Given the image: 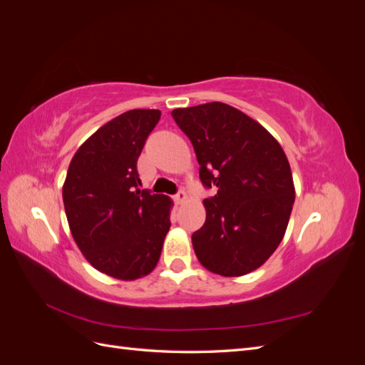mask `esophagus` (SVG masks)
Wrapping results in <instances>:
<instances>
[{"label":"esophagus","mask_w":365,"mask_h":365,"mask_svg":"<svg viewBox=\"0 0 365 365\" xmlns=\"http://www.w3.org/2000/svg\"><path fill=\"white\" fill-rule=\"evenodd\" d=\"M185 200H187V195H185V192H184V190H180L178 193L175 195V201H176V204H184V202H185Z\"/></svg>","instance_id":"34e87169"}]
</instances>
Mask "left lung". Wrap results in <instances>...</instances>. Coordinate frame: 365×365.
Segmentation results:
<instances>
[{"mask_svg":"<svg viewBox=\"0 0 365 365\" xmlns=\"http://www.w3.org/2000/svg\"><path fill=\"white\" fill-rule=\"evenodd\" d=\"M172 117L192 141L202 184L217 189L204 200L205 222L192 236L197 260L224 277L257 269L282 242L295 200L282 146L220 102L173 109Z\"/></svg>","mask_w":365,"mask_h":365,"instance_id":"obj_1","label":"left lung"}]
</instances>
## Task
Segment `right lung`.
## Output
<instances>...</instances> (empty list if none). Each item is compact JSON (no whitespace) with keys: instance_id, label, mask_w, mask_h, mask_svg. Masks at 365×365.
Listing matches in <instances>:
<instances>
[{"instance_id":"obj_1","label":"right lung","mask_w":365,"mask_h":365,"mask_svg":"<svg viewBox=\"0 0 365 365\" xmlns=\"http://www.w3.org/2000/svg\"><path fill=\"white\" fill-rule=\"evenodd\" d=\"M161 117L132 109L77 149L62 197L77 247L96 269L120 280L148 275L170 228V197L140 190L137 161Z\"/></svg>"}]
</instances>
